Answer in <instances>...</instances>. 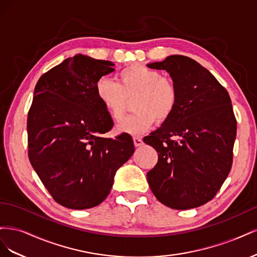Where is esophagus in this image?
I'll return each instance as SVG.
<instances>
[{"instance_id":"esophagus-1","label":"esophagus","mask_w":257,"mask_h":257,"mask_svg":"<svg viewBox=\"0 0 257 257\" xmlns=\"http://www.w3.org/2000/svg\"><path fill=\"white\" fill-rule=\"evenodd\" d=\"M133 141H134L135 147H141V146L144 145V142H143V139L141 137H134Z\"/></svg>"}]
</instances>
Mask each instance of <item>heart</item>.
Listing matches in <instances>:
<instances>
[{
	"instance_id": "heart-1",
	"label": "heart",
	"mask_w": 257,
	"mask_h": 257,
	"mask_svg": "<svg viewBox=\"0 0 257 257\" xmlns=\"http://www.w3.org/2000/svg\"><path fill=\"white\" fill-rule=\"evenodd\" d=\"M96 97L113 120H119L133 97L135 113L122 119L116 133L139 136L149 131L154 122L164 123L175 112L179 92L174 80L164 77L158 69L133 64L116 74V82L100 78L95 87Z\"/></svg>"
}]
</instances>
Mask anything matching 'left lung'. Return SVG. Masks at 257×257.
Here are the masks:
<instances>
[{"mask_svg": "<svg viewBox=\"0 0 257 257\" xmlns=\"http://www.w3.org/2000/svg\"><path fill=\"white\" fill-rule=\"evenodd\" d=\"M148 67L167 71L179 92L173 115L144 138L159 154L148 183L169 208L199 207L215 196L232 165L237 121L229 94L189 57L170 56Z\"/></svg>", "mask_w": 257, "mask_h": 257, "instance_id": "8db88e82", "label": "left lung"}]
</instances>
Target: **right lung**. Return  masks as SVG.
Masks as SVG:
<instances>
[{"instance_id": "right-lung-1", "label": "right lung", "mask_w": 257, "mask_h": 257, "mask_svg": "<svg viewBox=\"0 0 257 257\" xmlns=\"http://www.w3.org/2000/svg\"><path fill=\"white\" fill-rule=\"evenodd\" d=\"M113 65L77 54L36 83L27 123L29 159L52 198L69 209H89L105 200L115 172L135 151L128 134L100 136L113 121L97 100L95 87Z\"/></svg>"}]
</instances>
